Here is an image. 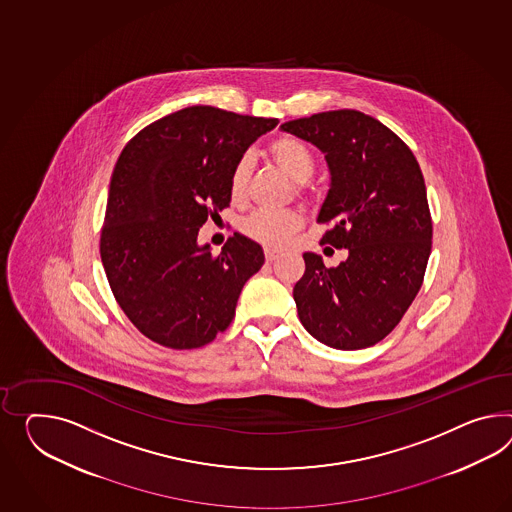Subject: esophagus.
Wrapping results in <instances>:
<instances>
[{
  "instance_id": "obj_1",
  "label": "esophagus",
  "mask_w": 512,
  "mask_h": 512,
  "mask_svg": "<svg viewBox=\"0 0 512 512\" xmlns=\"http://www.w3.org/2000/svg\"><path fill=\"white\" fill-rule=\"evenodd\" d=\"M278 254H280L278 250L265 249V260H267V262H275L276 258H278Z\"/></svg>"
}]
</instances>
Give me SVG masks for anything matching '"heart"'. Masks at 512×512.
I'll return each mask as SVG.
<instances>
[{"label":"heart","mask_w":512,"mask_h":512,"mask_svg":"<svg viewBox=\"0 0 512 512\" xmlns=\"http://www.w3.org/2000/svg\"><path fill=\"white\" fill-rule=\"evenodd\" d=\"M269 154L276 165L297 184V191L304 193L306 182L312 178L315 171L312 150L304 145L301 139L286 135V137H278L271 143ZM250 171H252V158L249 154H243L237 159L236 165L230 172V195L236 202H241L247 197ZM301 226L302 217L297 211L258 210L243 219L241 232L265 247H282L288 243L289 237L299 232Z\"/></svg>","instance_id":"1"}]
</instances>
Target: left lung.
<instances>
[{
    "mask_svg": "<svg viewBox=\"0 0 512 512\" xmlns=\"http://www.w3.org/2000/svg\"><path fill=\"white\" fill-rule=\"evenodd\" d=\"M284 132L317 146L330 189L317 223L321 243L349 250L338 267L304 252L293 288L302 327L341 351L384 340L416 299L433 245V221L420 165L390 128L354 109L289 120Z\"/></svg>",
    "mask_w": 512,
    "mask_h": 512,
    "instance_id": "1",
    "label": "left lung"
}]
</instances>
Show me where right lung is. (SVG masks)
<instances>
[{"mask_svg":"<svg viewBox=\"0 0 512 512\" xmlns=\"http://www.w3.org/2000/svg\"><path fill=\"white\" fill-rule=\"evenodd\" d=\"M276 118L211 105L159 118L124 146L113 169L100 237L111 291L139 332L171 349H197L224 332L263 250L234 234L221 254L200 247V226L230 204V172Z\"/></svg>","mask_w":512,"mask_h":512,"instance_id":"right-lung-1","label":"right lung"}]
</instances>
